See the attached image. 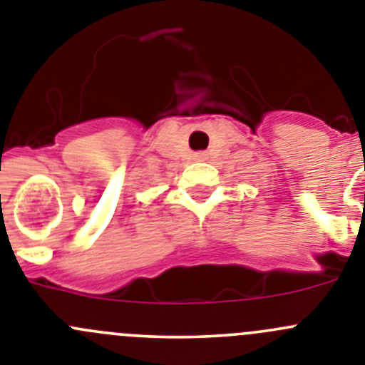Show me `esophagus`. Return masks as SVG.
Wrapping results in <instances>:
<instances>
[{
  "instance_id": "esophagus-1",
  "label": "esophagus",
  "mask_w": 365,
  "mask_h": 365,
  "mask_svg": "<svg viewBox=\"0 0 365 365\" xmlns=\"http://www.w3.org/2000/svg\"><path fill=\"white\" fill-rule=\"evenodd\" d=\"M200 158H203V153H201V155H200Z\"/></svg>"
}]
</instances>
